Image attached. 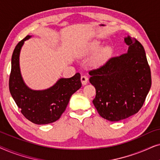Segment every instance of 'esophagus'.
<instances>
[{"instance_id": "obj_1", "label": "esophagus", "mask_w": 160, "mask_h": 160, "mask_svg": "<svg viewBox=\"0 0 160 160\" xmlns=\"http://www.w3.org/2000/svg\"><path fill=\"white\" fill-rule=\"evenodd\" d=\"M81 82H82L83 86H84V85H86L87 84V82H88V78H87V76H82V77H81Z\"/></svg>"}]
</instances>
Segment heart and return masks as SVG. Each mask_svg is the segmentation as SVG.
I'll use <instances>...</instances> for the list:
<instances>
[{
	"mask_svg": "<svg viewBox=\"0 0 160 160\" xmlns=\"http://www.w3.org/2000/svg\"><path fill=\"white\" fill-rule=\"evenodd\" d=\"M100 47V43L98 41H94L89 43L88 44L84 46L82 49H80L77 52V56L79 58H86L95 52H97ZM111 53V48L108 46H106L102 48L97 54H95L89 60V64L92 66H99L103 64L110 56Z\"/></svg>",
	"mask_w": 160,
	"mask_h": 160,
	"instance_id": "obj_1",
	"label": "heart"
}]
</instances>
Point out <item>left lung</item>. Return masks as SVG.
I'll return each instance as SVG.
<instances>
[{
	"label": "left lung",
	"mask_w": 160,
	"mask_h": 160,
	"mask_svg": "<svg viewBox=\"0 0 160 160\" xmlns=\"http://www.w3.org/2000/svg\"><path fill=\"white\" fill-rule=\"evenodd\" d=\"M127 53L112 58L99 68L89 72L96 89L93 104L103 119L117 122L138 112L152 86L144 48L130 36L124 37Z\"/></svg>",
	"instance_id": "obj_1"
}]
</instances>
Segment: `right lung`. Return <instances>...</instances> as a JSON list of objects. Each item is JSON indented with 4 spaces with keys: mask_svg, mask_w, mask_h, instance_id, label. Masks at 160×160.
I'll return each mask as SVG.
<instances>
[{
    "mask_svg": "<svg viewBox=\"0 0 160 160\" xmlns=\"http://www.w3.org/2000/svg\"><path fill=\"white\" fill-rule=\"evenodd\" d=\"M27 36L18 43L13 52L9 91L13 99L26 119L36 124H47L60 119L70 98L82 87L81 76L76 73L71 78H60L53 86L42 90H34L24 82L19 67V54Z\"/></svg>",
    "mask_w": 160,
    "mask_h": 160,
    "instance_id": "obj_1",
    "label": "right lung"
}]
</instances>
